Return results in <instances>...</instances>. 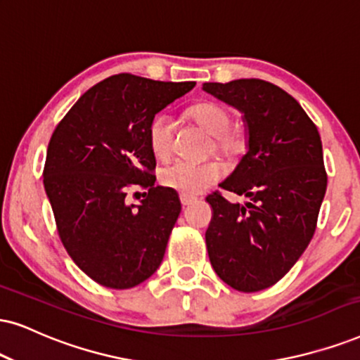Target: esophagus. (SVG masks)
Returning a JSON list of instances; mask_svg holds the SVG:
<instances>
[{
  "mask_svg": "<svg viewBox=\"0 0 360 360\" xmlns=\"http://www.w3.org/2000/svg\"><path fill=\"white\" fill-rule=\"evenodd\" d=\"M179 199H181V204H183L184 207H188V206H191V204H193V202L198 201V199H195L194 195H191V194H181Z\"/></svg>",
  "mask_w": 360,
  "mask_h": 360,
  "instance_id": "esophagus-1",
  "label": "esophagus"
}]
</instances>
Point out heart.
I'll return each mask as SVG.
<instances>
[{
	"label": "heart",
	"mask_w": 360,
	"mask_h": 360,
	"mask_svg": "<svg viewBox=\"0 0 360 360\" xmlns=\"http://www.w3.org/2000/svg\"><path fill=\"white\" fill-rule=\"evenodd\" d=\"M191 116L214 136L216 149L226 156H234L244 151L245 139L238 129H231V115L221 104L206 101L191 108ZM149 146L154 156L166 159L172 153L174 121L169 115L161 112L154 116L149 124ZM222 166L217 161H174L159 172L161 184L181 194H199L221 179Z\"/></svg>",
	"instance_id": "1"
}]
</instances>
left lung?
<instances>
[{"label": "left lung", "instance_id": "8db88e82", "mask_svg": "<svg viewBox=\"0 0 360 360\" xmlns=\"http://www.w3.org/2000/svg\"><path fill=\"white\" fill-rule=\"evenodd\" d=\"M202 89L239 109L248 127V153L219 186L249 202L233 204L217 191L207 195L209 261L227 285L257 292L288 274L316 233L327 188L321 136L301 104L267 81Z\"/></svg>", "mask_w": 360, "mask_h": 360}]
</instances>
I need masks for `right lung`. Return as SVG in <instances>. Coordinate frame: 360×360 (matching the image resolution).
Segmentation results:
<instances>
[{
    "label": "right lung",
    "mask_w": 360,
    "mask_h": 360,
    "mask_svg": "<svg viewBox=\"0 0 360 360\" xmlns=\"http://www.w3.org/2000/svg\"><path fill=\"white\" fill-rule=\"evenodd\" d=\"M194 81L115 75L75 103L49 139L43 183L59 239L76 266L109 289H131L165 257L181 212L176 191L156 186L149 124ZM131 185L148 188L127 205Z\"/></svg>",
    "instance_id": "1"
}]
</instances>
